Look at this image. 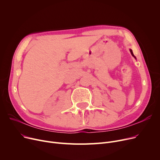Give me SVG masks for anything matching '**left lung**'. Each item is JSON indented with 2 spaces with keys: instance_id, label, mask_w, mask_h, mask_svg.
I'll return each mask as SVG.
<instances>
[{
  "instance_id": "1",
  "label": "left lung",
  "mask_w": 160,
  "mask_h": 160,
  "mask_svg": "<svg viewBox=\"0 0 160 160\" xmlns=\"http://www.w3.org/2000/svg\"><path fill=\"white\" fill-rule=\"evenodd\" d=\"M130 53H131V54H132V56L134 58H135V59H136V57L135 56H134L133 55V52H132V49H130Z\"/></svg>"
}]
</instances>
